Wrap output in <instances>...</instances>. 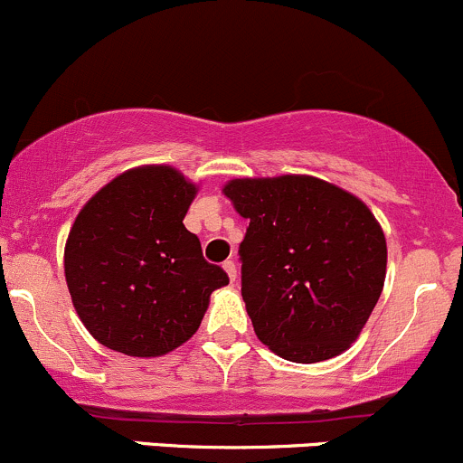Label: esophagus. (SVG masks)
<instances>
[{
    "label": "esophagus",
    "mask_w": 463,
    "mask_h": 463,
    "mask_svg": "<svg viewBox=\"0 0 463 463\" xmlns=\"http://www.w3.org/2000/svg\"><path fill=\"white\" fill-rule=\"evenodd\" d=\"M222 267H225V271H227V276H230V280H232V282H236V276H238V271H236V262H233V260H227L225 265H222Z\"/></svg>",
    "instance_id": "1"
}]
</instances>
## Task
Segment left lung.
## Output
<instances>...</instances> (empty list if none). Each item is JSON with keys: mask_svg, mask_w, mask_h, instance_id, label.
Instances as JSON below:
<instances>
[{"mask_svg": "<svg viewBox=\"0 0 463 463\" xmlns=\"http://www.w3.org/2000/svg\"><path fill=\"white\" fill-rule=\"evenodd\" d=\"M222 194L250 221L238 253L258 340L298 364L349 349L386 278V238L369 207L305 174L233 178Z\"/></svg>", "mask_w": 463, "mask_h": 463, "instance_id": "1", "label": "left lung"}]
</instances>
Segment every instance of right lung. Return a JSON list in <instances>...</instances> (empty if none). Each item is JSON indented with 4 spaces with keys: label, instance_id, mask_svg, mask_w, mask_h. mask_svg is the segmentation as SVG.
<instances>
[{
    "label": "right lung",
    "instance_id": "right-lung-1",
    "mask_svg": "<svg viewBox=\"0 0 463 463\" xmlns=\"http://www.w3.org/2000/svg\"><path fill=\"white\" fill-rule=\"evenodd\" d=\"M198 187L170 165L118 174L83 205L63 269L83 326L108 349L165 355L201 326L213 289L230 285L183 225Z\"/></svg>",
    "mask_w": 463,
    "mask_h": 463
}]
</instances>
